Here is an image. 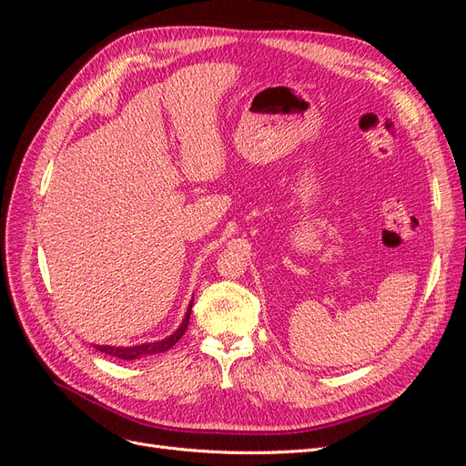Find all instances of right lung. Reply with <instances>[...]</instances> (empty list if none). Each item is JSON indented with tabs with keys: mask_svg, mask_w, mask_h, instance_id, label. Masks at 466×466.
I'll return each mask as SVG.
<instances>
[{
	"mask_svg": "<svg viewBox=\"0 0 466 466\" xmlns=\"http://www.w3.org/2000/svg\"><path fill=\"white\" fill-rule=\"evenodd\" d=\"M190 311H192V303L187 311L185 320L178 327V330L175 334H171L168 338L161 342H149V344H142V346H132V348H115V346H95L98 351H103V354H108L112 358H118V360H136V358H142V356H153V354H161V351H167L168 348H173L182 334L187 332L188 329V320H190Z\"/></svg>",
	"mask_w": 466,
	"mask_h": 466,
	"instance_id": "obj_1",
	"label": "right lung"
}]
</instances>
